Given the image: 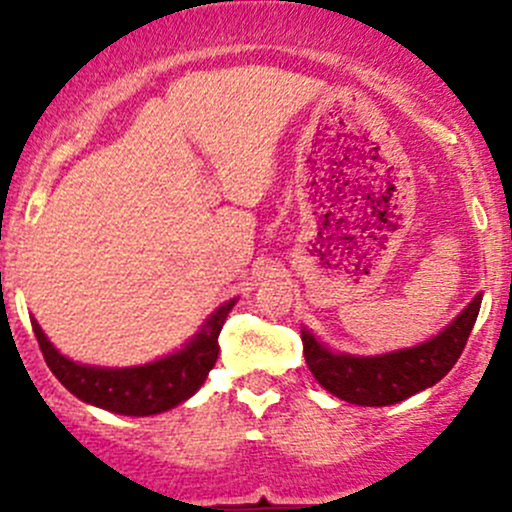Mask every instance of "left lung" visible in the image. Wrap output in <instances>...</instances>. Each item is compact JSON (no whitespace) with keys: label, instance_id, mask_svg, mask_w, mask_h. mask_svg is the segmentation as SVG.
Here are the masks:
<instances>
[{"label":"left lung","instance_id":"8db88e82","mask_svg":"<svg viewBox=\"0 0 512 512\" xmlns=\"http://www.w3.org/2000/svg\"><path fill=\"white\" fill-rule=\"evenodd\" d=\"M476 294L466 309L443 327L436 337L416 347L396 349L386 354H347L334 352L319 342L307 327H302L304 359L314 379L337 399L356 406H391L409 399L418 391L438 384L466 347L471 329L480 312Z\"/></svg>","mask_w":512,"mask_h":512}]
</instances>
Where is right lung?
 Wrapping results in <instances>:
<instances>
[{
  "label": "right lung",
  "mask_w": 512,
  "mask_h": 512,
  "mask_svg": "<svg viewBox=\"0 0 512 512\" xmlns=\"http://www.w3.org/2000/svg\"><path fill=\"white\" fill-rule=\"evenodd\" d=\"M237 299L220 304L203 327L173 354L138 366H94L69 359L49 342L39 322L32 329L51 374L84 404L121 416H156L188 401L218 361V337Z\"/></svg>",
  "instance_id": "obj_1"
}]
</instances>
